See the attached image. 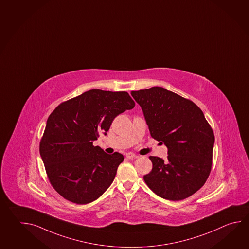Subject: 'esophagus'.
<instances>
[{"label":"esophagus","instance_id":"esophagus-1","mask_svg":"<svg viewBox=\"0 0 249 249\" xmlns=\"http://www.w3.org/2000/svg\"><path fill=\"white\" fill-rule=\"evenodd\" d=\"M126 157L127 159H133V158L136 157V154H134L133 152H127L126 153Z\"/></svg>","mask_w":249,"mask_h":249}]
</instances>
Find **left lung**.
<instances>
[{"mask_svg":"<svg viewBox=\"0 0 249 249\" xmlns=\"http://www.w3.org/2000/svg\"><path fill=\"white\" fill-rule=\"evenodd\" d=\"M151 136L168 147V158L150 156L143 180L158 196L182 200L206 183L212 167L214 136L199 107L161 87L131 91Z\"/></svg>","mask_w":249,"mask_h":249,"instance_id":"1","label":"left lung"}]
</instances>
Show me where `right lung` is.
Listing matches in <instances>:
<instances>
[{"instance_id": "right-lung-1", "label": "right lung", "mask_w": 249, "mask_h": 249, "mask_svg": "<svg viewBox=\"0 0 249 249\" xmlns=\"http://www.w3.org/2000/svg\"><path fill=\"white\" fill-rule=\"evenodd\" d=\"M135 107L127 92L91 89L61 103L48 118L40 154L51 185L72 203H90L113 182L124 157L94 146L112 121Z\"/></svg>"}]
</instances>
